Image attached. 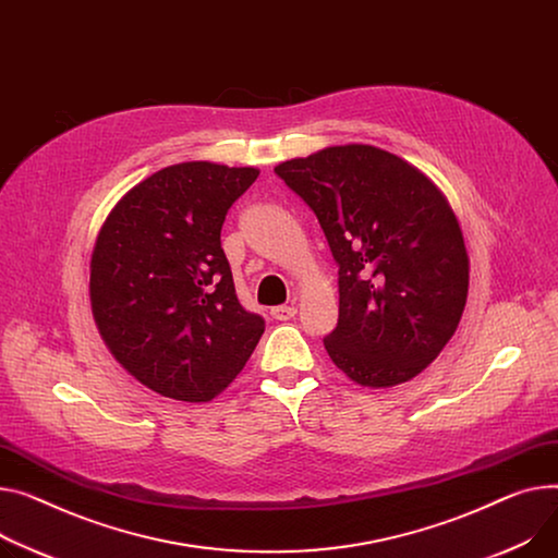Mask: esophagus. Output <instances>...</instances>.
Returning <instances> with one entry per match:
<instances>
[{
	"label": "esophagus",
	"instance_id": "esophagus-1",
	"mask_svg": "<svg viewBox=\"0 0 558 558\" xmlns=\"http://www.w3.org/2000/svg\"><path fill=\"white\" fill-rule=\"evenodd\" d=\"M271 316L276 320H291L295 316V307L293 305H278L271 310Z\"/></svg>",
	"mask_w": 558,
	"mask_h": 558
}]
</instances>
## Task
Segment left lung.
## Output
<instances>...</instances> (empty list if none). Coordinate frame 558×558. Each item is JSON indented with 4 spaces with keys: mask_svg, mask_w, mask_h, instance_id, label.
I'll list each match as a JSON object with an SVG mask.
<instances>
[{
    "mask_svg": "<svg viewBox=\"0 0 558 558\" xmlns=\"http://www.w3.org/2000/svg\"><path fill=\"white\" fill-rule=\"evenodd\" d=\"M274 172L316 215L339 267V323L323 339L367 388L417 377L456 333L469 257L451 206L408 161L337 145Z\"/></svg>",
    "mask_w": 558,
    "mask_h": 558,
    "instance_id": "1",
    "label": "left lung"
}]
</instances>
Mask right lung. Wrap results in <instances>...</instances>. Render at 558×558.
Wrapping results in <instances>:
<instances>
[{
	"mask_svg": "<svg viewBox=\"0 0 558 558\" xmlns=\"http://www.w3.org/2000/svg\"><path fill=\"white\" fill-rule=\"evenodd\" d=\"M255 168L189 161L147 177L105 219L92 310L111 354L150 390L210 401L253 354L265 318L242 307L221 225Z\"/></svg>",
	"mask_w": 558,
	"mask_h": 558,
	"instance_id": "add662e5",
	"label": "right lung"
}]
</instances>
